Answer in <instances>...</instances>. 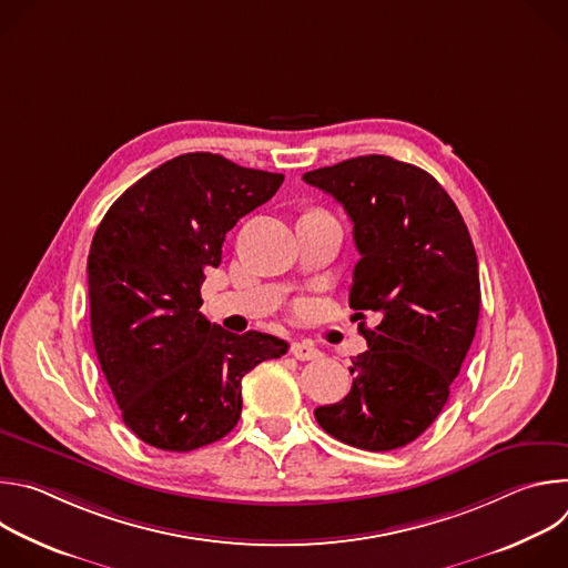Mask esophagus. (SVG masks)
Masks as SVG:
<instances>
[{"label":"esophagus","mask_w":568,"mask_h":568,"mask_svg":"<svg viewBox=\"0 0 568 568\" xmlns=\"http://www.w3.org/2000/svg\"><path fill=\"white\" fill-rule=\"evenodd\" d=\"M292 355L296 357V359H301V362H307V359H316L321 353H318V348H314V344L312 342H294L292 344Z\"/></svg>","instance_id":"obj_1"}]
</instances>
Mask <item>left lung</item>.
I'll list each match as a JSON object with an SVG mask.
<instances>
[{
  "mask_svg": "<svg viewBox=\"0 0 568 568\" xmlns=\"http://www.w3.org/2000/svg\"><path fill=\"white\" fill-rule=\"evenodd\" d=\"M303 180L346 209L359 252L351 307L379 321L362 328L368 351L353 359L351 393L314 418L366 452L404 447L443 412L476 333L480 283L469 231L429 173L393 156L346 159Z\"/></svg>",
  "mask_w": 568,
  "mask_h": 568,
  "instance_id": "8db88e82",
  "label": "left lung"
}]
</instances>
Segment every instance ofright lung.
Returning a JSON list of instances; mask_svg holds the SVG:
<instances>
[{"mask_svg":"<svg viewBox=\"0 0 568 568\" xmlns=\"http://www.w3.org/2000/svg\"><path fill=\"white\" fill-rule=\"evenodd\" d=\"M283 175L222 154H180L132 184L99 224L90 258L92 339L123 423L164 452H193L240 420L242 377L287 353L274 335H233L200 312L204 272L233 224Z\"/></svg>","mask_w":568,"mask_h":568,"instance_id":"obj_1","label":"right lung"}]
</instances>
